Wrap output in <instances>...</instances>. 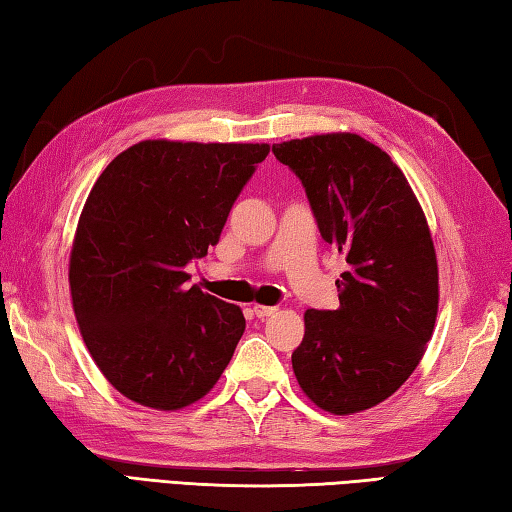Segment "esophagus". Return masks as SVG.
I'll return each instance as SVG.
<instances>
[{
    "label": "esophagus",
    "mask_w": 512,
    "mask_h": 512,
    "mask_svg": "<svg viewBox=\"0 0 512 512\" xmlns=\"http://www.w3.org/2000/svg\"><path fill=\"white\" fill-rule=\"evenodd\" d=\"M254 314H256L258 318L274 316V314H276V307H272V305H254Z\"/></svg>",
    "instance_id": "1"
}]
</instances>
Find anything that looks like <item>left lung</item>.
I'll return each instance as SVG.
<instances>
[{
  "label": "left lung",
  "mask_w": 512,
  "mask_h": 512,
  "mask_svg": "<svg viewBox=\"0 0 512 512\" xmlns=\"http://www.w3.org/2000/svg\"><path fill=\"white\" fill-rule=\"evenodd\" d=\"M303 182L325 243L339 249V307L307 310L292 368L318 408L354 414L392 397L417 368L439 307L432 236L403 171L356 133L272 147Z\"/></svg>",
  "instance_id": "left-lung-1"
}]
</instances>
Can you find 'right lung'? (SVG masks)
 I'll return each mask as SVG.
<instances>
[{
	"mask_svg": "<svg viewBox=\"0 0 512 512\" xmlns=\"http://www.w3.org/2000/svg\"><path fill=\"white\" fill-rule=\"evenodd\" d=\"M269 144L144 140L84 202L69 260L95 365L140 406L180 410L214 388L245 332L238 305L187 287Z\"/></svg>",
	"mask_w": 512,
	"mask_h": 512,
	"instance_id": "add662e5",
	"label": "right lung"
}]
</instances>
